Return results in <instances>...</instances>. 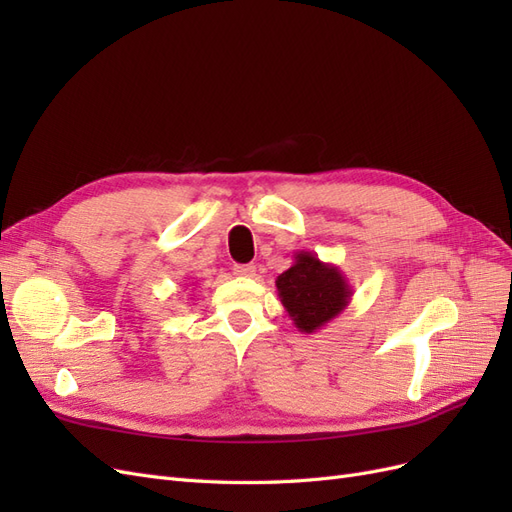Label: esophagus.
<instances>
[{"mask_svg":"<svg viewBox=\"0 0 512 512\" xmlns=\"http://www.w3.org/2000/svg\"><path fill=\"white\" fill-rule=\"evenodd\" d=\"M235 275H239V277H254L256 275V267L254 265H237L235 267Z\"/></svg>","mask_w":512,"mask_h":512,"instance_id":"1","label":"esophagus"}]
</instances>
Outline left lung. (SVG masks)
I'll use <instances>...</instances> for the list:
<instances>
[{"label":"left lung","mask_w":512,"mask_h":512,"mask_svg":"<svg viewBox=\"0 0 512 512\" xmlns=\"http://www.w3.org/2000/svg\"><path fill=\"white\" fill-rule=\"evenodd\" d=\"M286 314L301 333H316L344 312L352 299L348 277L312 252L294 254L292 267L275 280Z\"/></svg>","instance_id":"obj_1"}]
</instances>
